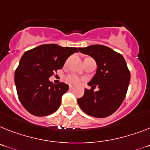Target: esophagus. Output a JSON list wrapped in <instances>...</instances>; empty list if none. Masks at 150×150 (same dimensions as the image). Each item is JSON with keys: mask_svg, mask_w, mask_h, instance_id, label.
Instances as JSON below:
<instances>
[{"mask_svg": "<svg viewBox=\"0 0 150 150\" xmlns=\"http://www.w3.org/2000/svg\"><path fill=\"white\" fill-rule=\"evenodd\" d=\"M75 87H73V86H70V87H69V90L73 91V90H75Z\"/></svg>", "mask_w": 150, "mask_h": 150, "instance_id": "34e87169", "label": "esophagus"}]
</instances>
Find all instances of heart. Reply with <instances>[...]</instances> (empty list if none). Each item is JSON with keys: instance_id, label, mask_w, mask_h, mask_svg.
Here are the masks:
<instances>
[{"instance_id": "heart-1", "label": "heart", "mask_w": 150, "mask_h": 150, "mask_svg": "<svg viewBox=\"0 0 150 150\" xmlns=\"http://www.w3.org/2000/svg\"><path fill=\"white\" fill-rule=\"evenodd\" d=\"M65 81H67L69 84H70V85H79L80 84H81L82 79H80V78L75 75H70L65 77Z\"/></svg>"}]
</instances>
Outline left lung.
<instances>
[{
	"mask_svg": "<svg viewBox=\"0 0 150 150\" xmlns=\"http://www.w3.org/2000/svg\"><path fill=\"white\" fill-rule=\"evenodd\" d=\"M81 53L96 62L97 70L88 83L91 89H85L82 98L77 100L81 110L89 116L104 118L114 114L125 98L130 73L124 58L108 46L91 45L79 48ZM98 86L99 90L94 92Z\"/></svg>",
	"mask_w": 150,
	"mask_h": 150,
	"instance_id": "1",
	"label": "left lung"
}]
</instances>
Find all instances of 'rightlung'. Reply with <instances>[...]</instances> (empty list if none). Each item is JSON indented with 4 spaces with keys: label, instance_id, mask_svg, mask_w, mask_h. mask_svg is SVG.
Masks as SVG:
<instances>
[{
    "label": "right lung",
    "instance_id": "right-lung-1",
    "mask_svg": "<svg viewBox=\"0 0 150 150\" xmlns=\"http://www.w3.org/2000/svg\"><path fill=\"white\" fill-rule=\"evenodd\" d=\"M78 52L75 47L45 44L23 55L15 71L14 81L20 101L27 111L42 117L58 110L69 85L63 82L55 85L50 78L63 67L69 56Z\"/></svg>",
    "mask_w": 150,
    "mask_h": 150
}]
</instances>
